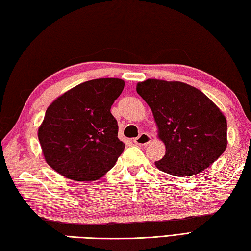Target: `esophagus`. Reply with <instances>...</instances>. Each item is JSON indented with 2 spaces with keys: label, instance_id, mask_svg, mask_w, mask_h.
Masks as SVG:
<instances>
[{
  "label": "esophagus",
  "instance_id": "esophagus-1",
  "mask_svg": "<svg viewBox=\"0 0 251 251\" xmlns=\"http://www.w3.org/2000/svg\"><path fill=\"white\" fill-rule=\"evenodd\" d=\"M151 141H152L151 135L147 132H142L138 138H135L133 140V142L135 144H138V146H147V144H149Z\"/></svg>",
  "mask_w": 251,
  "mask_h": 251
}]
</instances>
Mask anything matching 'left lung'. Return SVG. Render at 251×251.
Wrapping results in <instances>:
<instances>
[{"label": "left lung", "mask_w": 251, "mask_h": 251, "mask_svg": "<svg viewBox=\"0 0 251 251\" xmlns=\"http://www.w3.org/2000/svg\"><path fill=\"white\" fill-rule=\"evenodd\" d=\"M137 92L149 104L164 142L165 155L156 168L176 176L201 172L227 147V121L201 90L179 81L148 79Z\"/></svg>", "instance_id": "obj_1"}]
</instances>
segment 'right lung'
Masks as SVG:
<instances>
[{
  "mask_svg": "<svg viewBox=\"0 0 251 251\" xmlns=\"http://www.w3.org/2000/svg\"><path fill=\"white\" fill-rule=\"evenodd\" d=\"M125 88L118 78L74 87L47 108L38 140L47 164L74 181L92 182L116 164L126 144L110 109Z\"/></svg>",
  "mask_w": 251,
  "mask_h": 251,
  "instance_id": "obj_1",
  "label": "right lung"
}]
</instances>
